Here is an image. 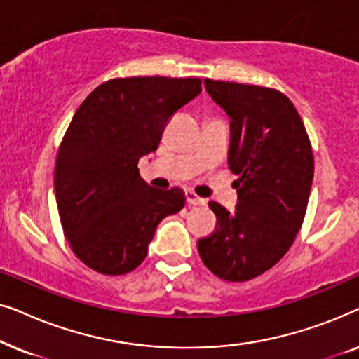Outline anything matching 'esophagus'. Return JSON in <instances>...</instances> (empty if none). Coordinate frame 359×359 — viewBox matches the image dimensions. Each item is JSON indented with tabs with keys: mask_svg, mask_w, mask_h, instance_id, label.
I'll return each instance as SVG.
<instances>
[{
	"mask_svg": "<svg viewBox=\"0 0 359 359\" xmlns=\"http://www.w3.org/2000/svg\"><path fill=\"white\" fill-rule=\"evenodd\" d=\"M186 203H188L189 205H203L205 201L203 198H199L194 191L189 189V191H186Z\"/></svg>",
	"mask_w": 359,
	"mask_h": 359,
	"instance_id": "34e87169",
	"label": "esophagus"
}]
</instances>
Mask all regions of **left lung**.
I'll use <instances>...</instances> for the list:
<instances>
[{
	"mask_svg": "<svg viewBox=\"0 0 359 359\" xmlns=\"http://www.w3.org/2000/svg\"><path fill=\"white\" fill-rule=\"evenodd\" d=\"M204 86L230 119L229 168L238 176V203L230 212L210 201L217 229L198 250L215 276L242 283L273 268L296 240L312 188V147L283 93L209 78Z\"/></svg>",
	"mask_w": 359,
	"mask_h": 359,
	"instance_id": "8db88e82",
	"label": "left lung"
}]
</instances>
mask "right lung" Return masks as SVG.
I'll return each instance as SVG.
<instances>
[{
    "mask_svg": "<svg viewBox=\"0 0 359 359\" xmlns=\"http://www.w3.org/2000/svg\"><path fill=\"white\" fill-rule=\"evenodd\" d=\"M201 93L199 78H116L96 88L70 122L55 163V198L73 252L119 276L144 262L156 225L184 208V191L140 178L166 121Z\"/></svg>",
    "mask_w": 359,
    "mask_h": 359,
    "instance_id": "right-lung-1",
    "label": "right lung"
}]
</instances>
